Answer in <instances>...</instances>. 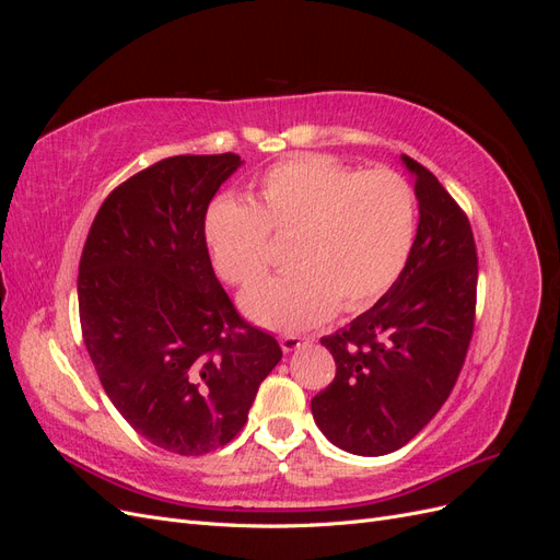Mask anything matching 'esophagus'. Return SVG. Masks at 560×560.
Segmentation results:
<instances>
[{
	"mask_svg": "<svg viewBox=\"0 0 560 560\" xmlns=\"http://www.w3.org/2000/svg\"><path fill=\"white\" fill-rule=\"evenodd\" d=\"M311 341H313L311 336L287 334V336H282V338H280V348H282L284 352H294V350H299L301 346H306V343H311Z\"/></svg>",
	"mask_w": 560,
	"mask_h": 560,
	"instance_id": "34e87169",
	"label": "esophagus"
}]
</instances>
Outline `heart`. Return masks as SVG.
Here are the masks:
<instances>
[{
  "label": "heart",
  "instance_id": "1",
  "mask_svg": "<svg viewBox=\"0 0 560 560\" xmlns=\"http://www.w3.org/2000/svg\"><path fill=\"white\" fill-rule=\"evenodd\" d=\"M273 241H290L294 268L252 287L243 311L261 327L299 331L336 308L362 311L395 284L416 238V194L393 171L360 173L329 156L299 154L259 177L252 206L219 200L206 214V241L219 276L257 282Z\"/></svg>",
  "mask_w": 560,
  "mask_h": 560
}]
</instances>
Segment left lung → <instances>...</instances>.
<instances>
[{"label":"left lung","mask_w":560,"mask_h":560,"mask_svg":"<svg viewBox=\"0 0 560 560\" xmlns=\"http://www.w3.org/2000/svg\"><path fill=\"white\" fill-rule=\"evenodd\" d=\"M418 231L395 284L360 317L322 336L336 376L313 397L317 428L354 455L409 444L460 376L477 308V245L467 214L418 161Z\"/></svg>","instance_id":"8db88e82"}]
</instances>
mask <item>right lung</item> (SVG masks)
Wrapping results in <instances>:
<instances>
[{"label": "right lung", "mask_w": 560, "mask_h": 560, "mask_svg": "<svg viewBox=\"0 0 560 560\" xmlns=\"http://www.w3.org/2000/svg\"><path fill=\"white\" fill-rule=\"evenodd\" d=\"M241 156H171L105 198L79 261L83 343L107 397L177 455L226 446L282 360L219 284L206 212Z\"/></svg>", "instance_id": "right-lung-1"}]
</instances>
